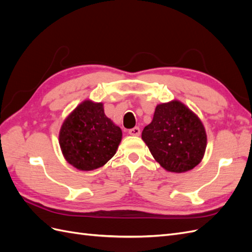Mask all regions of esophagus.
<instances>
[{
	"instance_id": "esophagus-1",
	"label": "esophagus",
	"mask_w": 252,
	"mask_h": 252,
	"mask_svg": "<svg viewBox=\"0 0 252 252\" xmlns=\"http://www.w3.org/2000/svg\"><path fill=\"white\" fill-rule=\"evenodd\" d=\"M128 133L130 134V135H135V136H138V135H140L141 130H140V128H139V127H133V128H131V129H129Z\"/></svg>"
}]
</instances>
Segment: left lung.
<instances>
[{
    "instance_id": "left-lung-1",
    "label": "left lung",
    "mask_w": 252,
    "mask_h": 252,
    "mask_svg": "<svg viewBox=\"0 0 252 252\" xmlns=\"http://www.w3.org/2000/svg\"><path fill=\"white\" fill-rule=\"evenodd\" d=\"M142 139L164 169L177 173L200 164L207 145L201 120L180 101L158 105Z\"/></svg>"
}]
</instances>
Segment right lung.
<instances>
[{"instance_id":"right-lung-1","label":"right lung","mask_w":252,"mask_h":252,"mask_svg":"<svg viewBox=\"0 0 252 252\" xmlns=\"http://www.w3.org/2000/svg\"><path fill=\"white\" fill-rule=\"evenodd\" d=\"M122 130L105 116L102 103L86 100L61 127L59 143L66 161L83 171L104 166L116 155Z\"/></svg>"}]
</instances>
